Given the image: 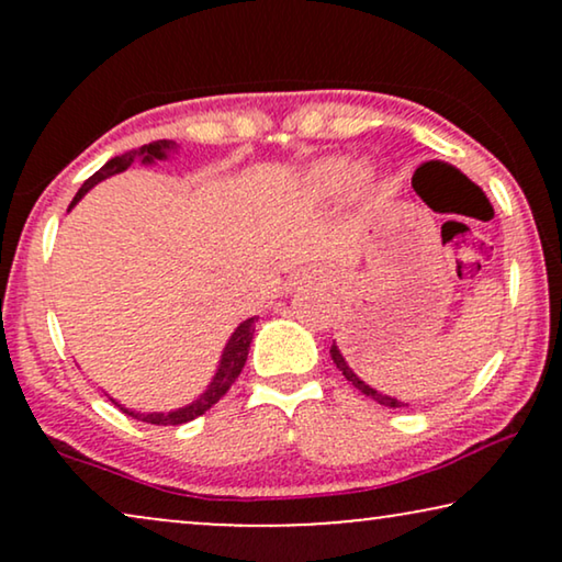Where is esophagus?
<instances>
[{"mask_svg": "<svg viewBox=\"0 0 562 562\" xmlns=\"http://www.w3.org/2000/svg\"><path fill=\"white\" fill-rule=\"evenodd\" d=\"M319 279H322V273H319V271H299V273L291 276L289 289L302 286V283H314V281H319Z\"/></svg>", "mask_w": 562, "mask_h": 562, "instance_id": "34e87169", "label": "esophagus"}]
</instances>
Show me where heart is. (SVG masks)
<instances>
[{
  "label": "heart",
  "mask_w": 562,
  "mask_h": 562,
  "mask_svg": "<svg viewBox=\"0 0 562 562\" xmlns=\"http://www.w3.org/2000/svg\"><path fill=\"white\" fill-rule=\"evenodd\" d=\"M352 176V164L348 158H327L310 171V187L319 194H337ZM366 179V176H360Z\"/></svg>",
  "instance_id": "b5f03b06"
}]
</instances>
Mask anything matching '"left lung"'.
Returning a JSON list of instances; mask_svg holds the SVG:
<instances>
[{"mask_svg": "<svg viewBox=\"0 0 562 562\" xmlns=\"http://www.w3.org/2000/svg\"><path fill=\"white\" fill-rule=\"evenodd\" d=\"M329 356H333V363L340 368L342 371V375L345 379H348L352 386H356L360 394H366V396H371L373 402H379V404H383V406H389V409H398V406H409V404H404V402H398V398H394V396H386V394H381V391H375V389H371L368 386L366 381H360L358 375H356V371H352V368L348 366V360H345V356L340 352V348H337V345L333 342V348H329Z\"/></svg>", "mask_w": 562, "mask_h": 562, "instance_id": "1", "label": "left lung"}]
</instances>
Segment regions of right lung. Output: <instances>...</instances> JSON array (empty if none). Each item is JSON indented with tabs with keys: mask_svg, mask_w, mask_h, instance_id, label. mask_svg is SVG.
<instances>
[{
	"mask_svg": "<svg viewBox=\"0 0 562 562\" xmlns=\"http://www.w3.org/2000/svg\"><path fill=\"white\" fill-rule=\"evenodd\" d=\"M176 145L173 140H156V143H148L143 145V148L137 150H127L125 156H117L112 160H106V164L99 168V171L94 176H89L87 181H83V187L76 191L74 202L71 206L79 202V199L87 194V191L94 187V183L110 179V176L114 173H122L127 171L130 166L135 164V160H140V164H156V160H164L168 158V153H176ZM68 206V210H71ZM252 333H256V317L245 319L237 325V329L233 335H229V340L225 345V350H222V358H220V366H217V373H214V379L210 381V386H206V391L199 398H194V402L181 406V409L176 412H168V414H158V412H150V414H143V412H133V409H125V406L117 404L122 412L127 414V417H135L140 422H148V425H183V422H191L196 417H202V414L206 409H212L214 404L220 402L222 396L227 394L229 386H233L237 375H240L245 360H248V350H250V342H252Z\"/></svg>",
	"mask_w": 562,
	"mask_h": 562,
	"instance_id": "right-lung-1",
	"label": "right lung"
}]
</instances>
